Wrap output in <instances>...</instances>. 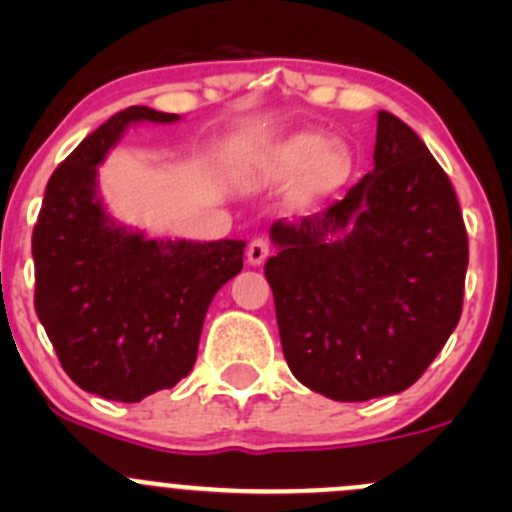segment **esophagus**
Returning <instances> with one entry per match:
<instances>
[{
  "mask_svg": "<svg viewBox=\"0 0 512 512\" xmlns=\"http://www.w3.org/2000/svg\"><path fill=\"white\" fill-rule=\"evenodd\" d=\"M267 255H270V245H267V240H262V237L250 240V245H247V262H250L252 267H260L262 262L267 260Z\"/></svg>",
  "mask_w": 512,
  "mask_h": 512,
  "instance_id": "obj_1",
  "label": "esophagus"
}]
</instances>
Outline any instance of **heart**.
I'll return each mask as SVG.
<instances>
[{"label": "heart", "instance_id": "1", "mask_svg": "<svg viewBox=\"0 0 512 512\" xmlns=\"http://www.w3.org/2000/svg\"><path fill=\"white\" fill-rule=\"evenodd\" d=\"M267 173L275 180L299 178L297 198L312 205L347 185L354 156L344 143H327L319 133H297L272 151Z\"/></svg>", "mask_w": 512, "mask_h": 512}]
</instances>
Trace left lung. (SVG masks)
Here are the masks:
<instances>
[{"instance_id": "left-lung-1", "label": "left lung", "mask_w": 512, "mask_h": 512, "mask_svg": "<svg viewBox=\"0 0 512 512\" xmlns=\"http://www.w3.org/2000/svg\"><path fill=\"white\" fill-rule=\"evenodd\" d=\"M265 262L289 371L334 401L409 389L456 329L468 237L426 143L376 116L374 170L324 213L270 227Z\"/></svg>"}]
</instances>
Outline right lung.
<instances>
[{"label": "right lung", "instance_id": "1", "mask_svg": "<svg viewBox=\"0 0 512 512\" xmlns=\"http://www.w3.org/2000/svg\"><path fill=\"white\" fill-rule=\"evenodd\" d=\"M178 113L131 106L76 146L46 185L32 235L34 307L66 374L108 401L136 404L190 374L205 312L242 270V240H160L118 223L98 165L136 123Z\"/></svg>", "mask_w": 512, "mask_h": 512}]
</instances>
